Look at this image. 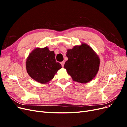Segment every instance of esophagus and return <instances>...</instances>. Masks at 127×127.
Returning <instances> with one entry per match:
<instances>
[{"instance_id": "esophagus-1", "label": "esophagus", "mask_w": 127, "mask_h": 127, "mask_svg": "<svg viewBox=\"0 0 127 127\" xmlns=\"http://www.w3.org/2000/svg\"><path fill=\"white\" fill-rule=\"evenodd\" d=\"M64 61H63L61 63V66H62V67H64Z\"/></svg>"}]
</instances>
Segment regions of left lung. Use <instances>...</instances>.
I'll list each match as a JSON object with an SVG mask.
<instances>
[{"label": "left lung", "mask_w": 127, "mask_h": 127, "mask_svg": "<svg viewBox=\"0 0 127 127\" xmlns=\"http://www.w3.org/2000/svg\"><path fill=\"white\" fill-rule=\"evenodd\" d=\"M64 68L72 80L86 84L93 80L99 70L100 59L97 53L90 45L82 43L68 49Z\"/></svg>", "instance_id": "left-lung-1"}]
</instances>
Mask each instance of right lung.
I'll use <instances>...</instances> for the list:
<instances>
[{
	"instance_id": "add662e5",
	"label": "right lung",
	"mask_w": 127,
	"mask_h": 127,
	"mask_svg": "<svg viewBox=\"0 0 127 127\" xmlns=\"http://www.w3.org/2000/svg\"><path fill=\"white\" fill-rule=\"evenodd\" d=\"M61 68V64L56 62L54 51H50L47 47L34 49L26 61L28 74L41 84H49Z\"/></svg>"
}]
</instances>
